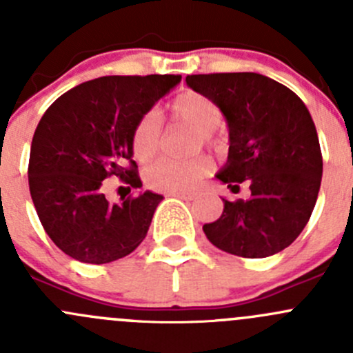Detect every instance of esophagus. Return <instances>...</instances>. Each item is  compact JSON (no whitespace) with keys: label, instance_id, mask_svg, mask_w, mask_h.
<instances>
[{"label":"esophagus","instance_id":"34e87169","mask_svg":"<svg viewBox=\"0 0 353 353\" xmlns=\"http://www.w3.org/2000/svg\"><path fill=\"white\" fill-rule=\"evenodd\" d=\"M169 196L184 199V201H191V199L194 198V194L193 193H169Z\"/></svg>","mask_w":353,"mask_h":353}]
</instances>
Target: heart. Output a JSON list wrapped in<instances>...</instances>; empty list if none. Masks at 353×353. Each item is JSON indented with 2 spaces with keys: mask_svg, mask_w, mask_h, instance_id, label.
I'll list each match as a JSON object with an SVG mask.
<instances>
[{
  "mask_svg": "<svg viewBox=\"0 0 353 353\" xmlns=\"http://www.w3.org/2000/svg\"><path fill=\"white\" fill-rule=\"evenodd\" d=\"M170 117L174 121L194 128L193 148L203 145L222 147V140L216 138L215 128L222 121V110L206 95L194 90H186L170 101ZM162 128L155 114H145L138 119L133 130L131 147L140 162H147L157 154L160 147ZM212 160L206 155H196L186 160L162 159L152 163L145 172V183L148 188L163 193H190L198 186L203 177L212 172Z\"/></svg>",
  "mask_w": 353,
  "mask_h": 353,
  "instance_id": "b5f03b06",
  "label": "heart"
}]
</instances>
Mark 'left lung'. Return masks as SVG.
<instances>
[{
  "instance_id": "1",
  "label": "left lung",
  "mask_w": 353,
  "mask_h": 353,
  "mask_svg": "<svg viewBox=\"0 0 353 353\" xmlns=\"http://www.w3.org/2000/svg\"><path fill=\"white\" fill-rule=\"evenodd\" d=\"M188 87L212 99L227 121L229 155L215 174L230 191L249 184V199L222 198L208 241L243 258L288 248L311 219L323 176L318 131L304 102L259 73L188 74Z\"/></svg>"
}]
</instances>
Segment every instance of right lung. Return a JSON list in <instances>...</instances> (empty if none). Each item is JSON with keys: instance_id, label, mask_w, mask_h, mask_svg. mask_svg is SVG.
<instances>
[{"instance_id": "right-lung-1", "label": "right lung", "mask_w": 353, "mask_h": 353, "mask_svg": "<svg viewBox=\"0 0 353 353\" xmlns=\"http://www.w3.org/2000/svg\"><path fill=\"white\" fill-rule=\"evenodd\" d=\"M181 81L179 74L101 77L56 99L32 138L28 188L42 227L68 256L104 265L133 252L162 194L105 199L110 176L141 188L131 138L138 119Z\"/></svg>"}]
</instances>
